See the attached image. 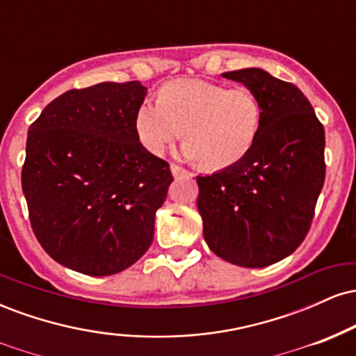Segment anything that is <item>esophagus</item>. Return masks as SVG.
<instances>
[{
	"label": "esophagus",
	"instance_id": "34e87169",
	"mask_svg": "<svg viewBox=\"0 0 356 356\" xmlns=\"http://www.w3.org/2000/svg\"><path fill=\"white\" fill-rule=\"evenodd\" d=\"M170 170H172V174H174V177H175V179L189 177V175H191L189 170H187V169H184V167L177 165V164H172V165H170Z\"/></svg>",
	"mask_w": 356,
	"mask_h": 356
}]
</instances>
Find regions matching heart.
Masks as SVG:
<instances>
[{"instance_id": "heart-1", "label": "heart", "mask_w": 356, "mask_h": 356, "mask_svg": "<svg viewBox=\"0 0 356 356\" xmlns=\"http://www.w3.org/2000/svg\"><path fill=\"white\" fill-rule=\"evenodd\" d=\"M263 124V105L251 88L181 79L144 100L134 129L144 149L162 155L184 134L182 154L211 170L236 165L251 152Z\"/></svg>"}]
</instances>
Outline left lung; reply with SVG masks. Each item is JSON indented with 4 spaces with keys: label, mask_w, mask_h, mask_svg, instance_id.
I'll use <instances>...</instances> for the list:
<instances>
[{
    "label": "left lung",
    "mask_w": 356,
    "mask_h": 356,
    "mask_svg": "<svg viewBox=\"0 0 356 356\" xmlns=\"http://www.w3.org/2000/svg\"><path fill=\"white\" fill-rule=\"evenodd\" d=\"M251 88L263 124L243 161L197 177V207L211 251L243 268H264L296 251L325 184V129L300 88L261 68L222 73Z\"/></svg>",
    "instance_id": "obj_1"
}]
</instances>
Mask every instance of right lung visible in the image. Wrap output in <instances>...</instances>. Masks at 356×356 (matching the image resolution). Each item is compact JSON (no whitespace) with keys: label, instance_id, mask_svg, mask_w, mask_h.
Returning <instances> with one entry per match:
<instances>
[{"label":"right lung","instance_id":"1","mask_svg":"<svg viewBox=\"0 0 356 356\" xmlns=\"http://www.w3.org/2000/svg\"><path fill=\"white\" fill-rule=\"evenodd\" d=\"M145 92L140 81L68 90L28 130L22 187L31 229L73 271L115 275L152 244L174 177L134 129Z\"/></svg>","mask_w":356,"mask_h":356}]
</instances>
